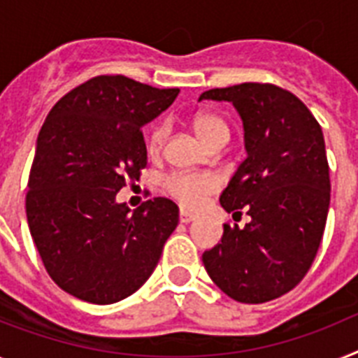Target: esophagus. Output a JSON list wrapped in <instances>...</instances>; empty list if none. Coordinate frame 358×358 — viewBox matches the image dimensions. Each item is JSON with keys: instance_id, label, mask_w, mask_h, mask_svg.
I'll use <instances>...</instances> for the list:
<instances>
[{"instance_id": "obj_1", "label": "esophagus", "mask_w": 358, "mask_h": 358, "mask_svg": "<svg viewBox=\"0 0 358 358\" xmlns=\"http://www.w3.org/2000/svg\"><path fill=\"white\" fill-rule=\"evenodd\" d=\"M193 220H196V215L185 211V209H180V222H182V224H189V222Z\"/></svg>"}]
</instances>
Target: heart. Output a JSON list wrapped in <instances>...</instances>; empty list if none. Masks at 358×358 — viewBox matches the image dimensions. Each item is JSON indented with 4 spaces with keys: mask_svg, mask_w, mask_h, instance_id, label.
<instances>
[{
    "mask_svg": "<svg viewBox=\"0 0 358 358\" xmlns=\"http://www.w3.org/2000/svg\"><path fill=\"white\" fill-rule=\"evenodd\" d=\"M193 129L203 143H209L215 138L227 134L225 123L206 113L194 116ZM165 133H167L165 125H158L151 131L149 140H147V149L151 155H156L162 149ZM218 185H220V180L211 173H173L164 180V189L167 191V194L191 209L202 206L206 198L218 189Z\"/></svg>",
    "mask_w": 358,
    "mask_h": 358,
    "instance_id": "obj_1",
    "label": "heart"
}]
</instances>
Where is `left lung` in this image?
Masks as SVG:
<instances>
[{
	"mask_svg": "<svg viewBox=\"0 0 358 358\" xmlns=\"http://www.w3.org/2000/svg\"><path fill=\"white\" fill-rule=\"evenodd\" d=\"M202 100L229 101L242 120L248 156L220 203L251 216L244 227L224 225L203 267L227 296L262 304L304 278L322 240L331 191L322 129L295 94L269 83L211 89Z\"/></svg>",
	"mask_w": 358,
	"mask_h": 358,
	"instance_id": "8db88e82",
	"label": "left lung"
}]
</instances>
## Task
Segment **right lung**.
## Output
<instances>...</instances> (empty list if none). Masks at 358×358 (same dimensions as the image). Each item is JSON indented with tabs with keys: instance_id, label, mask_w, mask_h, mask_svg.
<instances>
[{
	"instance_id": "obj_1",
	"label": "right lung",
	"mask_w": 358,
	"mask_h": 358,
	"mask_svg": "<svg viewBox=\"0 0 358 358\" xmlns=\"http://www.w3.org/2000/svg\"><path fill=\"white\" fill-rule=\"evenodd\" d=\"M125 76H96L45 120L32 162L27 222L45 269L69 295L114 304L152 275L178 225L169 198L131 211L116 194L147 164L140 129L176 100Z\"/></svg>"
}]
</instances>
